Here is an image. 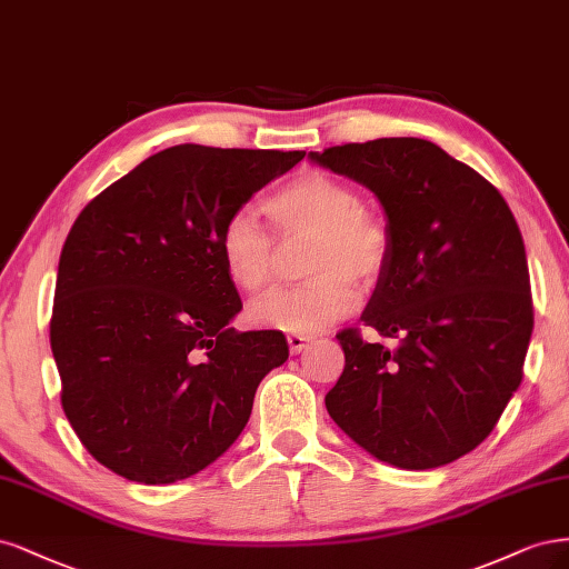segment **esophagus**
Segmentation results:
<instances>
[{"label":"esophagus","instance_id":"1","mask_svg":"<svg viewBox=\"0 0 569 569\" xmlns=\"http://www.w3.org/2000/svg\"><path fill=\"white\" fill-rule=\"evenodd\" d=\"M309 345H311V336H298V333H290L288 336V347H290L292 355L305 352Z\"/></svg>","mask_w":569,"mask_h":569}]
</instances>
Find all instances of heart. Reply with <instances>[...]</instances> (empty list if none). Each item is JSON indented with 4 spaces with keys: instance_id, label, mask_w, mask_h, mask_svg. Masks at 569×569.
Returning <instances> with one entry per match:
<instances>
[{
    "instance_id": "1",
    "label": "heart",
    "mask_w": 569,
    "mask_h": 569,
    "mask_svg": "<svg viewBox=\"0 0 569 569\" xmlns=\"http://www.w3.org/2000/svg\"><path fill=\"white\" fill-rule=\"evenodd\" d=\"M264 210L283 236H311L298 286L273 288L250 305V319L271 331L311 336L350 315L355 281L371 283L390 258V231L361 208L355 187L326 172H302L271 193ZM219 258L241 290H260L273 267V238L254 214H231L219 233Z\"/></svg>"
}]
</instances>
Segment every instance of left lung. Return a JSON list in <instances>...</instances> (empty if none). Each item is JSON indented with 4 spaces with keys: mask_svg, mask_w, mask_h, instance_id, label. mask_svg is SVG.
<instances>
[{
    "mask_svg": "<svg viewBox=\"0 0 569 569\" xmlns=\"http://www.w3.org/2000/svg\"><path fill=\"white\" fill-rule=\"evenodd\" d=\"M307 158L369 189L390 231L361 321L397 345L338 333L345 369L326 409L378 461L447 466L485 442L522 380L535 311L516 217L482 174L426 139Z\"/></svg>",
    "mask_w": 569,
    "mask_h": 569,
    "instance_id": "8db88e82",
    "label": "left lung"
}]
</instances>
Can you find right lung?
<instances>
[{"instance_id": "1", "label": "right lung", "mask_w": 569, "mask_h": 569, "mask_svg": "<svg viewBox=\"0 0 569 569\" xmlns=\"http://www.w3.org/2000/svg\"><path fill=\"white\" fill-rule=\"evenodd\" d=\"M302 158L170 146L72 224L49 326L61 405L84 449L124 480L172 485L208 468L288 359L281 331L229 328L243 302L219 233Z\"/></svg>"}]
</instances>
